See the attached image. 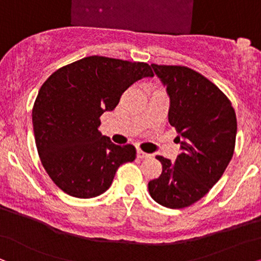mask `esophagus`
Masks as SVG:
<instances>
[{
    "label": "esophagus",
    "mask_w": 261,
    "mask_h": 261,
    "mask_svg": "<svg viewBox=\"0 0 261 261\" xmlns=\"http://www.w3.org/2000/svg\"><path fill=\"white\" fill-rule=\"evenodd\" d=\"M137 158L138 159H149V158H151V155L147 154V152H144L142 150H137Z\"/></svg>",
    "instance_id": "1"
}]
</instances>
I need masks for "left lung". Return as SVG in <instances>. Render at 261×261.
Instances as JSON below:
<instances>
[{
    "label": "left lung",
    "instance_id": "left-lung-1",
    "mask_svg": "<svg viewBox=\"0 0 261 261\" xmlns=\"http://www.w3.org/2000/svg\"><path fill=\"white\" fill-rule=\"evenodd\" d=\"M167 87L168 121L181 152L174 162L156 156L162 173L148 184L156 203L169 209L192 205L209 192L234 154L238 121L230 100L199 72L181 65L151 64Z\"/></svg>",
    "mask_w": 261,
    "mask_h": 261
}]
</instances>
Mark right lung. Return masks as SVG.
Wrapping results in <instances>:
<instances>
[{
	"instance_id": "right-lung-1",
	"label": "right lung",
	"mask_w": 261,
	"mask_h": 261,
	"mask_svg": "<svg viewBox=\"0 0 261 261\" xmlns=\"http://www.w3.org/2000/svg\"><path fill=\"white\" fill-rule=\"evenodd\" d=\"M150 65L89 56L55 71L43 83L32 110L34 140L41 165L69 196L93 198L110 189L117 169L136 159L98 130L100 117L113 111L138 80L152 77Z\"/></svg>"
}]
</instances>
